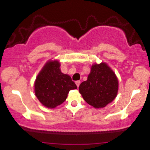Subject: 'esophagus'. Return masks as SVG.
I'll use <instances>...</instances> for the list:
<instances>
[{"label":"esophagus","mask_w":150,"mask_h":150,"mask_svg":"<svg viewBox=\"0 0 150 150\" xmlns=\"http://www.w3.org/2000/svg\"><path fill=\"white\" fill-rule=\"evenodd\" d=\"M75 84H76L77 87H79V86H80V81H76V82H75Z\"/></svg>","instance_id":"obj_1"}]
</instances>
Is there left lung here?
<instances>
[{
	"mask_svg": "<svg viewBox=\"0 0 150 150\" xmlns=\"http://www.w3.org/2000/svg\"><path fill=\"white\" fill-rule=\"evenodd\" d=\"M118 90L116 74L104 62L93 64L87 80L79 87V92L85 101L95 108H104L114 100Z\"/></svg>",
	"mask_w": 150,
	"mask_h": 150,
	"instance_id": "left-lung-1",
	"label": "left lung"
}]
</instances>
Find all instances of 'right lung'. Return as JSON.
Returning a JSON list of instances; mask_svg holds the SVG:
<instances>
[{"label": "right lung", "mask_w": 150, "mask_h": 150, "mask_svg": "<svg viewBox=\"0 0 150 150\" xmlns=\"http://www.w3.org/2000/svg\"><path fill=\"white\" fill-rule=\"evenodd\" d=\"M58 60H49L34 82V93L43 106L54 108L65 101L69 91L77 89L69 75L63 74Z\"/></svg>", "instance_id": "right-lung-1"}]
</instances>
